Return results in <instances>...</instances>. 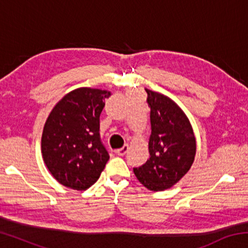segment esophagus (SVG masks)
Masks as SVG:
<instances>
[{
	"label": "esophagus",
	"mask_w": 248,
	"mask_h": 248,
	"mask_svg": "<svg viewBox=\"0 0 248 248\" xmlns=\"http://www.w3.org/2000/svg\"><path fill=\"white\" fill-rule=\"evenodd\" d=\"M128 150H129V146H128L127 144H124V145L123 146V148L117 150V151H116V153L118 154V155H120V156H123V155H124L125 153L128 152Z\"/></svg>",
	"instance_id": "1"
}]
</instances>
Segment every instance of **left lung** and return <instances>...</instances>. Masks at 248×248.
I'll return each mask as SVG.
<instances>
[{
    "mask_svg": "<svg viewBox=\"0 0 248 248\" xmlns=\"http://www.w3.org/2000/svg\"><path fill=\"white\" fill-rule=\"evenodd\" d=\"M151 108L150 158L133 173L152 191L169 189L190 170L196 155V138L189 119L173 99L145 89Z\"/></svg>",
    "mask_w": 248,
    "mask_h": 248,
    "instance_id": "obj_1",
    "label": "left lung"
}]
</instances>
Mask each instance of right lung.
Listing matches in <instances>:
<instances>
[{
    "instance_id": "1",
    "label": "right lung",
    "mask_w": 248,
    "mask_h": 248,
    "mask_svg": "<svg viewBox=\"0 0 248 248\" xmlns=\"http://www.w3.org/2000/svg\"><path fill=\"white\" fill-rule=\"evenodd\" d=\"M110 92L79 87L63 96L44 125L41 153L59 183L85 190L97 182L109 159L100 141L99 116Z\"/></svg>"
}]
</instances>
